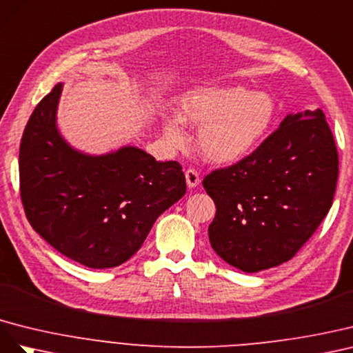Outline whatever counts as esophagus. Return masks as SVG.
<instances>
[{
	"instance_id": "obj_1",
	"label": "esophagus",
	"mask_w": 353,
	"mask_h": 353,
	"mask_svg": "<svg viewBox=\"0 0 353 353\" xmlns=\"http://www.w3.org/2000/svg\"><path fill=\"white\" fill-rule=\"evenodd\" d=\"M185 177H186V185H188V188H196L198 185H199V182H201V179H199V174H198V171H195V170H188L186 173H185Z\"/></svg>"
}]
</instances>
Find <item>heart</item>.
Instances as JSON below:
<instances>
[{"instance_id": "1", "label": "heart", "mask_w": 353, "mask_h": 353, "mask_svg": "<svg viewBox=\"0 0 353 353\" xmlns=\"http://www.w3.org/2000/svg\"><path fill=\"white\" fill-rule=\"evenodd\" d=\"M278 115L275 99L243 85L195 87L180 96L177 117L163 119V133L180 148L185 125L199 127L198 149L213 164H235L263 143Z\"/></svg>"}]
</instances>
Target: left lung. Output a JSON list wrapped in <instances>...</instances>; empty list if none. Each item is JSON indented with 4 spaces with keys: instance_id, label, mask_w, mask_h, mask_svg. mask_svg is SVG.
<instances>
[{
    "instance_id": "1",
    "label": "left lung",
    "mask_w": 353,
    "mask_h": 353,
    "mask_svg": "<svg viewBox=\"0 0 353 353\" xmlns=\"http://www.w3.org/2000/svg\"><path fill=\"white\" fill-rule=\"evenodd\" d=\"M339 157L321 109L288 114L253 154L203 186L216 204L210 244L248 274L296 256L333 204Z\"/></svg>"
}]
</instances>
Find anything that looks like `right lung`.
Here are the masks:
<instances>
[{
	"mask_svg": "<svg viewBox=\"0 0 353 353\" xmlns=\"http://www.w3.org/2000/svg\"><path fill=\"white\" fill-rule=\"evenodd\" d=\"M59 83L29 118L20 142V195L29 223L59 253L92 269L124 263L155 220L186 194L179 163L136 146L92 155L59 132Z\"/></svg>",
	"mask_w": 353,
	"mask_h": 353,
	"instance_id": "add662e5",
	"label": "right lung"
}]
</instances>
